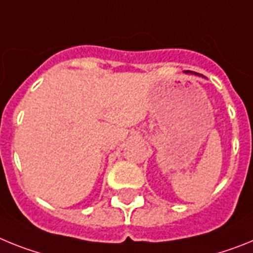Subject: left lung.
I'll use <instances>...</instances> for the list:
<instances>
[{
	"mask_svg": "<svg viewBox=\"0 0 253 253\" xmlns=\"http://www.w3.org/2000/svg\"><path fill=\"white\" fill-rule=\"evenodd\" d=\"M186 74H193V75H200V74H196V72H192V71H186Z\"/></svg>",
	"mask_w": 253,
	"mask_h": 253,
	"instance_id": "obj_1",
	"label": "left lung"
}]
</instances>
